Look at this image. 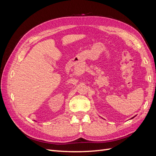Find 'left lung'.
<instances>
[{
	"label": "left lung",
	"mask_w": 156,
	"mask_h": 156,
	"mask_svg": "<svg viewBox=\"0 0 156 156\" xmlns=\"http://www.w3.org/2000/svg\"><path fill=\"white\" fill-rule=\"evenodd\" d=\"M135 117V116H134ZM134 117H133V118H134ZM133 118H132V119H133Z\"/></svg>",
	"instance_id": "obj_1"
}]
</instances>
